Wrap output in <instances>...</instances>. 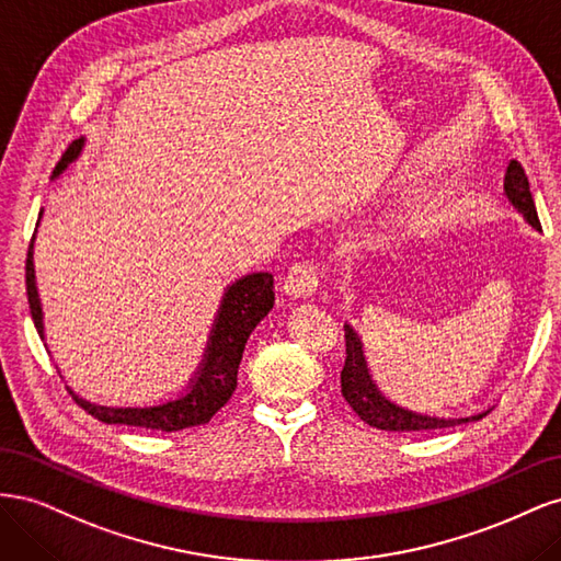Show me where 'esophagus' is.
Wrapping results in <instances>:
<instances>
[{
    "instance_id": "1",
    "label": "esophagus",
    "mask_w": 561,
    "mask_h": 561,
    "mask_svg": "<svg viewBox=\"0 0 561 561\" xmlns=\"http://www.w3.org/2000/svg\"><path fill=\"white\" fill-rule=\"evenodd\" d=\"M320 287V271L313 264H295L285 276L283 293L290 299H311Z\"/></svg>"
}]
</instances>
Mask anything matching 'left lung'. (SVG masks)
Wrapping results in <instances>:
<instances>
[{
    "instance_id": "8db88e82",
    "label": "left lung",
    "mask_w": 561,
    "mask_h": 561,
    "mask_svg": "<svg viewBox=\"0 0 561 561\" xmlns=\"http://www.w3.org/2000/svg\"><path fill=\"white\" fill-rule=\"evenodd\" d=\"M503 192L507 201L513 203V208L529 222L534 229L540 231L538 213L534 206V196L529 190V180H526L524 168L517 161L507 163ZM346 330V363L342 369V396L353 407V412L358 414L369 426L390 433H412V431H437L449 426H461V423L480 421L491 412V407L484 412L470 414V416H437V414H423L414 410H404V407L390 402L379 386L369 375V367L365 360V351L358 332L351 325H344Z\"/></svg>"
}]
</instances>
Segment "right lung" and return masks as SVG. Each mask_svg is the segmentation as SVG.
<instances>
[{"instance_id": "obj_1", "label": "right lung", "mask_w": 561, "mask_h": 561, "mask_svg": "<svg viewBox=\"0 0 561 561\" xmlns=\"http://www.w3.org/2000/svg\"><path fill=\"white\" fill-rule=\"evenodd\" d=\"M81 149L83 138L67 147L62 159L56 165L54 180L67 165L79 159ZM32 248H35V236H32V243L27 250L25 285L32 320H35V328L44 339V313L37 293ZM274 276L266 274V271L248 274L231 283L222 297V304H219V311L208 336V346L206 353H203V360L196 369V375L194 379H190V386H186L184 393L173 400L147 407H118L83 400L70 386H67V390H70V396L77 400V404L83 407L91 416L103 423H116V426L175 433L192 426H201V423H208L229 402L231 393L236 390V377H239V365L243 358L248 336L260 325V320L274 309Z\"/></svg>"}]
</instances>
